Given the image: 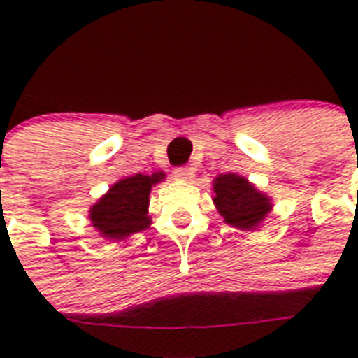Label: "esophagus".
I'll use <instances>...</instances> for the list:
<instances>
[{"instance_id":"34e87169","label":"esophagus","mask_w":358,"mask_h":358,"mask_svg":"<svg viewBox=\"0 0 358 358\" xmlns=\"http://www.w3.org/2000/svg\"><path fill=\"white\" fill-rule=\"evenodd\" d=\"M192 170L186 169V166H177V169H173V177L176 179H181V181H188V179H192Z\"/></svg>"}]
</instances>
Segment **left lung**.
Listing matches in <instances>:
<instances>
[{
    "label": "left lung",
    "instance_id": "8db88e82",
    "mask_svg": "<svg viewBox=\"0 0 358 358\" xmlns=\"http://www.w3.org/2000/svg\"><path fill=\"white\" fill-rule=\"evenodd\" d=\"M215 204L224 220L238 229H255L271 210V202L248 179L222 173L213 182Z\"/></svg>",
    "mask_w": 358,
    "mask_h": 358
}]
</instances>
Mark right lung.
Returning <instances> with one entry per match:
<instances>
[{
	"label": "right lung",
	"mask_w": 358,
	"mask_h": 358,
	"mask_svg": "<svg viewBox=\"0 0 358 358\" xmlns=\"http://www.w3.org/2000/svg\"><path fill=\"white\" fill-rule=\"evenodd\" d=\"M163 176L164 173H136L110 186L109 192L90 211L93 226L100 231V235L122 240L147 229L150 226V218L147 217L148 194L152 185L159 182Z\"/></svg>",
	"instance_id": "add662e5"
}]
</instances>
